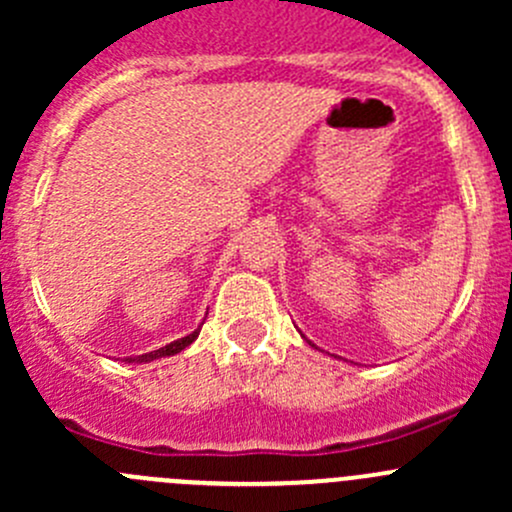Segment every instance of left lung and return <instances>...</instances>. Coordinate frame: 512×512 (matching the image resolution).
I'll list each match as a JSON object with an SVG mask.
<instances>
[{"mask_svg": "<svg viewBox=\"0 0 512 512\" xmlns=\"http://www.w3.org/2000/svg\"><path fill=\"white\" fill-rule=\"evenodd\" d=\"M304 339H307V337H304ZM307 342H309V339H307ZM309 347H314V344H312V342H309ZM314 349H317V347H314ZM319 352H322V349H319ZM334 359H337V356H334Z\"/></svg>", "mask_w": 512, "mask_h": 512, "instance_id": "8db88e82", "label": "left lung"}]
</instances>
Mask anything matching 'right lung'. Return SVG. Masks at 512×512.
<instances>
[{"instance_id": "add662e5", "label": "right lung", "mask_w": 512, "mask_h": 512, "mask_svg": "<svg viewBox=\"0 0 512 512\" xmlns=\"http://www.w3.org/2000/svg\"><path fill=\"white\" fill-rule=\"evenodd\" d=\"M198 334H200V327L195 329V332H190L188 337H183V339H175V342H170V344H165V347H160V349H156V352H148V354H138V356H126V361L128 364H133V361H136V364H148V361H156V359H163V356H173V354H178V352H183L185 347H190V344L195 342V339H198Z\"/></svg>"}]
</instances>
